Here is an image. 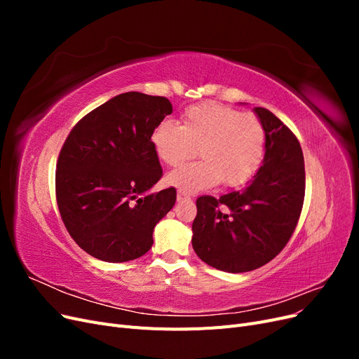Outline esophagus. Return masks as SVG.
<instances>
[{
  "mask_svg": "<svg viewBox=\"0 0 359 359\" xmlns=\"http://www.w3.org/2000/svg\"><path fill=\"white\" fill-rule=\"evenodd\" d=\"M190 199V196L187 193H184V191H178V194H177V201L178 202H182V201H189Z\"/></svg>",
  "mask_w": 359,
  "mask_h": 359,
  "instance_id": "esophagus-1",
  "label": "esophagus"
}]
</instances>
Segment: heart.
<instances>
[{"label":"heart","instance_id":"1","mask_svg":"<svg viewBox=\"0 0 359 359\" xmlns=\"http://www.w3.org/2000/svg\"><path fill=\"white\" fill-rule=\"evenodd\" d=\"M266 133L253 114L206 102L182 112L181 126L161 121L151 133L157 157L178 166L198 153L202 160L168 173L166 184L187 194L208 190L223 181L227 187L252 180L265 157Z\"/></svg>","mask_w":359,"mask_h":359}]
</instances>
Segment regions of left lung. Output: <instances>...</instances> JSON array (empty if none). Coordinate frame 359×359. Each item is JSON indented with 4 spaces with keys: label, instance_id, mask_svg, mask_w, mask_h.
I'll use <instances>...</instances> for the list:
<instances>
[{
    "label": "left lung",
    "instance_id": "8db88e82",
    "mask_svg": "<svg viewBox=\"0 0 359 359\" xmlns=\"http://www.w3.org/2000/svg\"><path fill=\"white\" fill-rule=\"evenodd\" d=\"M253 112L266 133L265 157L243 190L201 196L191 245L212 268L247 273L268 264L295 231L306 193L302 149L290 130L264 107Z\"/></svg>",
    "mask_w": 359,
    "mask_h": 359
}]
</instances>
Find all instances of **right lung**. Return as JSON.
Instances as JSON below:
<instances>
[{
	"label": "right lung",
	"instance_id": "add662e5",
	"mask_svg": "<svg viewBox=\"0 0 359 359\" xmlns=\"http://www.w3.org/2000/svg\"><path fill=\"white\" fill-rule=\"evenodd\" d=\"M172 104L142 93L115 95L73 127L57 163L61 219L82 250L104 262H127L153 245L156 224L177 201L161 178L151 133Z\"/></svg>",
	"mask_w": 359,
	"mask_h": 359
}]
</instances>
